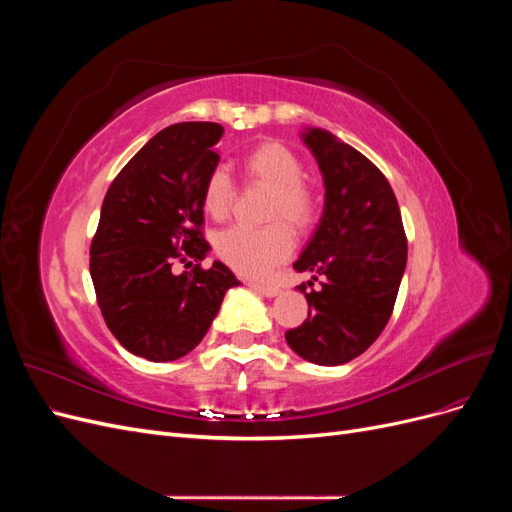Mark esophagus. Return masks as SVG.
<instances>
[{
  "label": "esophagus",
  "instance_id": "obj_1",
  "mask_svg": "<svg viewBox=\"0 0 512 512\" xmlns=\"http://www.w3.org/2000/svg\"><path fill=\"white\" fill-rule=\"evenodd\" d=\"M250 288L256 290V292H260V294H265V297H275V294L280 292V288H277V286H273V284H262V282H250Z\"/></svg>",
  "mask_w": 512,
  "mask_h": 512
}]
</instances>
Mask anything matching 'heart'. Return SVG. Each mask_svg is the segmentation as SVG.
<instances>
[{"label":"heart","mask_w":512,"mask_h":512,"mask_svg":"<svg viewBox=\"0 0 512 512\" xmlns=\"http://www.w3.org/2000/svg\"><path fill=\"white\" fill-rule=\"evenodd\" d=\"M245 183L269 192L262 228L235 226L213 241L215 256L241 275L260 277L290 254L294 235L287 226L305 232L318 218L320 200L312 183L303 179L305 166L290 147L277 141L258 143L241 158ZM235 185L222 168H213L203 183V209L213 220H226L235 205Z\"/></svg>","instance_id":"obj_1"}]
</instances>
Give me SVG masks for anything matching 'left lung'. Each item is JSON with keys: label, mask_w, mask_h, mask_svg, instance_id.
Returning <instances> with one entry per match:
<instances>
[{"label": "left lung", "mask_w": 512, "mask_h": 512, "mask_svg": "<svg viewBox=\"0 0 512 512\" xmlns=\"http://www.w3.org/2000/svg\"><path fill=\"white\" fill-rule=\"evenodd\" d=\"M303 141L322 170L327 203L294 269L314 273L322 288L299 286L309 312L301 327L286 331V342L309 363L342 365L374 344L389 322L408 239L395 192L374 162L318 128Z\"/></svg>", "instance_id": "obj_1"}]
</instances>
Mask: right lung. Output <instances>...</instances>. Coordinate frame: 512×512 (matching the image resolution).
Here are the masks:
<instances>
[{"label":"right lung","mask_w":512,"mask_h":512,"mask_svg":"<svg viewBox=\"0 0 512 512\" xmlns=\"http://www.w3.org/2000/svg\"><path fill=\"white\" fill-rule=\"evenodd\" d=\"M224 128L183 121L158 132L108 188L89 247V271L106 327L153 363L175 361L200 344L239 280L205 241L203 183L218 166ZM195 265L192 266L191 262ZM175 264L192 266L177 276Z\"/></svg>","instance_id":"right-lung-1"}]
</instances>
